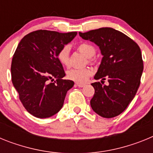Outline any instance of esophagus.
<instances>
[{"label": "esophagus", "mask_w": 153, "mask_h": 153, "mask_svg": "<svg viewBox=\"0 0 153 153\" xmlns=\"http://www.w3.org/2000/svg\"><path fill=\"white\" fill-rule=\"evenodd\" d=\"M76 86H77L78 87H83V86H85V84H83V83H76Z\"/></svg>", "instance_id": "1"}]
</instances>
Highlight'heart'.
<instances>
[{
  "instance_id": "obj_1",
  "label": "heart",
  "mask_w": 153,
  "mask_h": 153,
  "mask_svg": "<svg viewBox=\"0 0 153 153\" xmlns=\"http://www.w3.org/2000/svg\"><path fill=\"white\" fill-rule=\"evenodd\" d=\"M77 50L87 57L89 63H94L93 56L96 54V48L92 44L86 42L80 43L77 46ZM58 61L64 67H69L70 65V47L67 45L62 47L56 54ZM93 74V70L90 67L82 69H71L67 72V77L69 79L75 81L76 83H84Z\"/></svg>"
}]
</instances>
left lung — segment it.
I'll use <instances>...</instances> for the list:
<instances>
[{
  "label": "left lung",
  "instance_id": "obj_1",
  "mask_svg": "<svg viewBox=\"0 0 153 153\" xmlns=\"http://www.w3.org/2000/svg\"><path fill=\"white\" fill-rule=\"evenodd\" d=\"M84 40L94 42L103 56L92 86L95 93L90 100L93 110L104 118L117 117L128 107L140 87L143 71L140 48L133 40L110 27L79 33ZM107 79L109 85H102Z\"/></svg>",
  "mask_w": 153,
  "mask_h": 153
}]
</instances>
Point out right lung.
Wrapping results in <instances>:
<instances>
[{"label": "right lung", "mask_w": 153, "mask_h": 153, "mask_svg": "<svg viewBox=\"0 0 153 153\" xmlns=\"http://www.w3.org/2000/svg\"><path fill=\"white\" fill-rule=\"evenodd\" d=\"M76 34L38 30L24 36L17 46L10 67L12 83L24 108L37 118L60 111L74 86V81L62 79L66 74L56 54Z\"/></svg>", "instance_id": "obj_1"}]
</instances>
